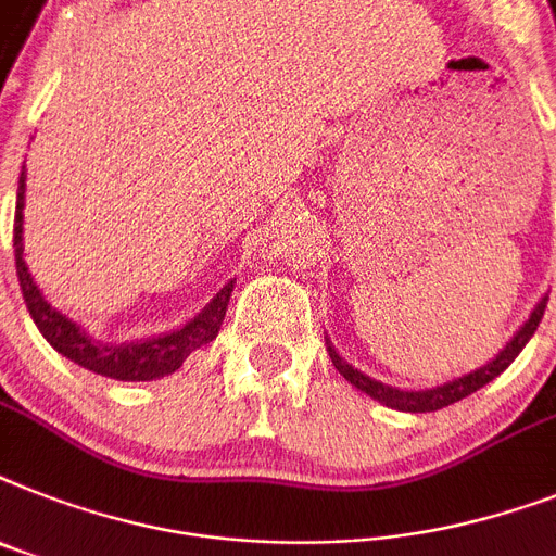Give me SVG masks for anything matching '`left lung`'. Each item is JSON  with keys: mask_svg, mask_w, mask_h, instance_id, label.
I'll list each match as a JSON object with an SVG mask.
<instances>
[{"mask_svg": "<svg viewBox=\"0 0 556 556\" xmlns=\"http://www.w3.org/2000/svg\"><path fill=\"white\" fill-rule=\"evenodd\" d=\"M545 305H548V293H545V296H540V302L534 305V311H531L526 323L520 325V331L514 333L511 340L505 342V349L500 351V354L494 356L491 363H485L482 368H477V371H471V374H463V377H457V380H448V382H442V386H434V388H419V391H408V388L386 386V382L374 380V377H368L365 371L354 368L349 359H342L340 351L333 349L331 340H325V349H328V356H331L333 368H337V371H340L342 377H345V380L356 388V391H363L365 396H371V400H377V403L386 405V408L410 410V414H426V410H440L451 403H459L463 396L473 394V391H480V388L489 386L491 380H497L500 374H503L505 368L514 363V359H517V354L526 349V342L534 337L536 325H540V319H543V314H545Z\"/></svg>", "mask_w": 556, "mask_h": 556, "instance_id": "1", "label": "left lung"}]
</instances>
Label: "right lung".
Masks as SVG:
<instances>
[{
    "label": "right lung",
    "instance_id": "obj_1",
    "mask_svg": "<svg viewBox=\"0 0 556 556\" xmlns=\"http://www.w3.org/2000/svg\"><path fill=\"white\" fill-rule=\"evenodd\" d=\"M25 165L20 174V191H16V219H13V256H16V274H20V288L28 305L30 317H34L36 328L45 340L51 342L59 354L71 359V363L83 365L88 371L99 374V377H111V380L122 382H148L160 380L174 374L179 365L188 359L197 349L216 340L219 325L228 311V300H231L233 279L225 282L216 296L207 302L200 314H193L188 323H182L174 331L156 333V337H146L137 342H99L93 340L83 325L67 319L62 311H56L51 302L45 300L39 286L30 277L28 265L22 260L25 254V239H22V219H25Z\"/></svg>",
    "mask_w": 556,
    "mask_h": 556
}]
</instances>
